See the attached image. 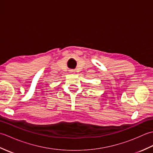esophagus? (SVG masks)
Segmentation results:
<instances>
[{
	"label": "esophagus",
	"mask_w": 153,
	"mask_h": 153,
	"mask_svg": "<svg viewBox=\"0 0 153 153\" xmlns=\"http://www.w3.org/2000/svg\"><path fill=\"white\" fill-rule=\"evenodd\" d=\"M74 71H74V70H70V73H74Z\"/></svg>",
	"instance_id": "1"
}]
</instances>
